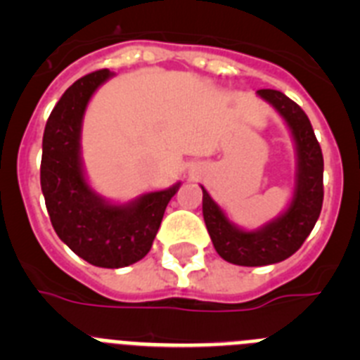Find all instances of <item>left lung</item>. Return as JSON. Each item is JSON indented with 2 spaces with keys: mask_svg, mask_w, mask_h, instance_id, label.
<instances>
[{
  "mask_svg": "<svg viewBox=\"0 0 360 360\" xmlns=\"http://www.w3.org/2000/svg\"><path fill=\"white\" fill-rule=\"evenodd\" d=\"M257 95L278 111L294 141V195L288 207L262 227L247 231L231 221L202 186L203 219L216 252L241 266L272 265L290 257L308 238L323 207V153L307 113L278 90H257Z\"/></svg>",
  "mask_w": 360,
  "mask_h": 360,
  "instance_id": "1",
  "label": "left lung"
}]
</instances>
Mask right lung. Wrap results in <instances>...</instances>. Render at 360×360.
Segmentation results:
<instances>
[{
    "mask_svg": "<svg viewBox=\"0 0 360 360\" xmlns=\"http://www.w3.org/2000/svg\"><path fill=\"white\" fill-rule=\"evenodd\" d=\"M113 77L110 70L88 73L63 94L46 120L41 158V191L53 231L84 262L120 269L151 250L164 211L182 184L151 191L126 203L95 193L81 157L82 119L95 91Z\"/></svg>",
    "mask_w": 360,
    "mask_h": 360,
    "instance_id": "add662e5",
    "label": "right lung"
}]
</instances>
